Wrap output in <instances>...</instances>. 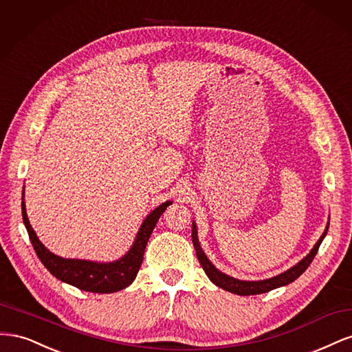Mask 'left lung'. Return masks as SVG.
Masks as SVG:
<instances>
[{
  "mask_svg": "<svg viewBox=\"0 0 352 352\" xmlns=\"http://www.w3.org/2000/svg\"><path fill=\"white\" fill-rule=\"evenodd\" d=\"M327 229H329V226L326 228V230L323 232V235L320 236V239L317 241V243L314 245V248L310 251V254H308L304 260H301L296 265H294L292 269L286 270L285 273H280L279 276H274V278H272V279L258 280V282L238 280V279L230 278V276H228L225 273L219 272L214 267V265L210 263V260L206 257L204 251L201 250L198 238H197V226L195 225H192V243H194V248L197 251L198 261L202 265V269H204L206 274L208 276V279L212 283L217 285L219 287H221V289L233 292V294H236V295H258V294H264V292H269L272 289H276V287L289 285L291 282H294L295 279L300 278V276L307 270L308 265L311 264L313 258L316 257V254L318 251V247H320L323 238L326 236Z\"/></svg>",
  "mask_w": 352,
  "mask_h": 352,
  "instance_id": "8db88e82",
  "label": "left lung"
}]
</instances>
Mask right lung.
Listing matches in <instances>:
<instances>
[{"mask_svg": "<svg viewBox=\"0 0 352 352\" xmlns=\"http://www.w3.org/2000/svg\"><path fill=\"white\" fill-rule=\"evenodd\" d=\"M170 204H172V202L167 201L164 204L157 207L151 214L144 220L131 251L119 261L109 264H98L85 260H67L50 252L36 238V233L30 226L26 214L25 201H22V216L29 233V239L32 245H34V250L38 255V258L50 270L51 274H54L57 279L63 282L76 286L78 289L82 291L95 294H110L123 289V287L129 286L135 280L144 260L146 242L150 239L160 216L163 214L164 210Z\"/></svg>", "mask_w": 352, "mask_h": 352, "instance_id": "add662e5", "label": "right lung"}]
</instances>
